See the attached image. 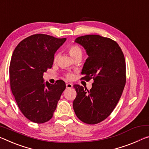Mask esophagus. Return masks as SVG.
Listing matches in <instances>:
<instances>
[{
  "instance_id": "1",
  "label": "esophagus",
  "mask_w": 149,
  "mask_h": 149,
  "mask_svg": "<svg viewBox=\"0 0 149 149\" xmlns=\"http://www.w3.org/2000/svg\"><path fill=\"white\" fill-rule=\"evenodd\" d=\"M73 87V85L70 83H67L66 84V88L67 89H70Z\"/></svg>"
}]
</instances>
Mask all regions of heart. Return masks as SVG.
Listing matches in <instances>:
<instances>
[{
  "instance_id": "b5f03b06",
  "label": "heart",
  "mask_w": 149,
  "mask_h": 149,
  "mask_svg": "<svg viewBox=\"0 0 149 149\" xmlns=\"http://www.w3.org/2000/svg\"><path fill=\"white\" fill-rule=\"evenodd\" d=\"M68 52H69L70 56H72L74 59L78 57V56H82L81 49L79 46H77V45H72V46H71L69 48V49H68ZM58 56L59 55L58 54H56V55L54 56V62H56V61H57ZM65 77H67L68 79H70L73 77V75L72 74H68L65 75Z\"/></svg>"
}]
</instances>
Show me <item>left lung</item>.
<instances>
[{"mask_svg":"<svg viewBox=\"0 0 149 149\" xmlns=\"http://www.w3.org/2000/svg\"><path fill=\"white\" fill-rule=\"evenodd\" d=\"M89 56L82 69L81 79H93L92 87L75 84L73 103L75 115L85 123H99L109 116L119 101L126 83L123 53L116 42L100 35H86L75 39Z\"/></svg>","mask_w":149,"mask_h":149,"instance_id":"obj_1","label":"left lung"}]
</instances>
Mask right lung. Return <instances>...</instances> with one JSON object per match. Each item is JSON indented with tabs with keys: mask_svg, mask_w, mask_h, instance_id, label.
I'll return each mask as SVG.
<instances>
[{
	"mask_svg": "<svg viewBox=\"0 0 149 149\" xmlns=\"http://www.w3.org/2000/svg\"><path fill=\"white\" fill-rule=\"evenodd\" d=\"M66 38L47 34L28 36L16 47L12 56L9 77L10 89L22 114L36 123L53 117L65 89L63 80L44 84L43 74L52 67L54 54Z\"/></svg>",
	"mask_w": 149,
	"mask_h": 149,
	"instance_id": "add662e5",
	"label": "right lung"
}]
</instances>
